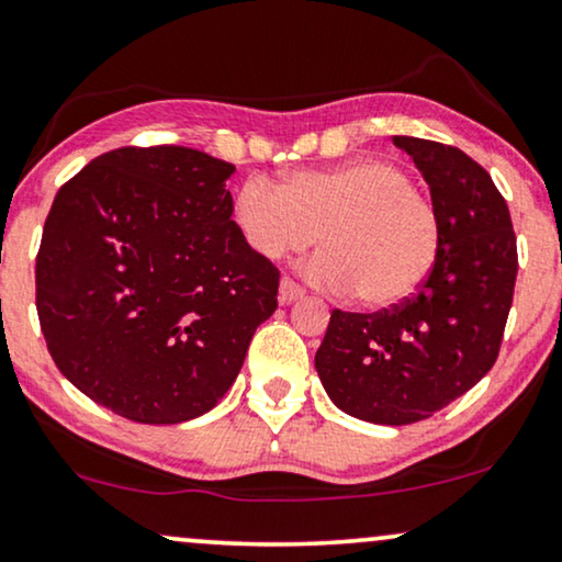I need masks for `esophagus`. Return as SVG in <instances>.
<instances>
[{"label": "esophagus", "instance_id": "34e87169", "mask_svg": "<svg viewBox=\"0 0 562 562\" xmlns=\"http://www.w3.org/2000/svg\"><path fill=\"white\" fill-rule=\"evenodd\" d=\"M302 296H304V289L299 286L296 281L281 279V283H279V299H281V304H291V302H296V299H302Z\"/></svg>", "mask_w": 562, "mask_h": 562}]
</instances>
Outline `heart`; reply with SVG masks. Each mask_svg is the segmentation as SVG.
<instances>
[{"label":"heart","mask_w":562,"mask_h":562,"mask_svg":"<svg viewBox=\"0 0 562 562\" xmlns=\"http://www.w3.org/2000/svg\"><path fill=\"white\" fill-rule=\"evenodd\" d=\"M232 218L266 260L307 250L317 232L323 250L304 273L330 291L353 289L369 310L413 296L441 250L439 211L415 191L411 172L379 157L296 170L279 186L252 175L232 195Z\"/></svg>","instance_id":"obj_1"}]
</instances>
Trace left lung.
<instances>
[{"mask_svg":"<svg viewBox=\"0 0 562 562\" xmlns=\"http://www.w3.org/2000/svg\"><path fill=\"white\" fill-rule=\"evenodd\" d=\"M431 188L441 250L420 289L392 310H333L315 353L340 411L382 426L431 418L475 387L498 359L519 271L504 195L462 149L395 136Z\"/></svg>","mask_w":562,"mask_h":562,"instance_id":"left-lung-1","label":"left lung"}]
</instances>
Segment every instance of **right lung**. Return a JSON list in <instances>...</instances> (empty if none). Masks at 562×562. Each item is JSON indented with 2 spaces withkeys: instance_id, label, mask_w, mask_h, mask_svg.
Listing matches in <instances>:
<instances>
[{
  "instance_id": "right-lung-1",
  "label": "right lung",
  "mask_w": 562,
  "mask_h": 562,
  "mask_svg": "<svg viewBox=\"0 0 562 562\" xmlns=\"http://www.w3.org/2000/svg\"><path fill=\"white\" fill-rule=\"evenodd\" d=\"M235 165L123 147L58 188L35 258L48 353L79 392L136 424L209 413L279 304V268L232 218Z\"/></svg>"
}]
</instances>
